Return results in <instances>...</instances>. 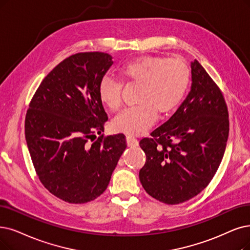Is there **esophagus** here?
<instances>
[{
  "label": "esophagus",
  "mask_w": 250,
  "mask_h": 250,
  "mask_svg": "<svg viewBox=\"0 0 250 250\" xmlns=\"http://www.w3.org/2000/svg\"><path fill=\"white\" fill-rule=\"evenodd\" d=\"M126 143H127V146H130V147H132V146L134 147V146H138V141L132 136H127L126 137Z\"/></svg>",
  "instance_id": "esophagus-1"
}]
</instances>
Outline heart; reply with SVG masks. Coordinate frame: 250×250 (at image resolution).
I'll list each match as a JSON object with an SVG mask.
<instances>
[{
    "label": "heart",
    "mask_w": 250,
    "mask_h": 250,
    "mask_svg": "<svg viewBox=\"0 0 250 250\" xmlns=\"http://www.w3.org/2000/svg\"><path fill=\"white\" fill-rule=\"evenodd\" d=\"M127 82L139 85L136 103L119 114L112 122L115 132L141 135L156 122L158 113H170L182 103L189 84V69L181 58L143 56L121 67ZM98 97L109 111H117L122 104V82L104 76L98 85Z\"/></svg>",
    "instance_id": "obj_1"
}]
</instances>
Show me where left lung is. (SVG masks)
Segmentation results:
<instances>
[{
    "label": "left lung",
    "instance_id": "obj_1",
    "mask_svg": "<svg viewBox=\"0 0 250 250\" xmlns=\"http://www.w3.org/2000/svg\"><path fill=\"white\" fill-rule=\"evenodd\" d=\"M185 101L139 146L146 161L139 170L146 192L166 204L189 200L207 187L222 162L229 136L224 96L198 61Z\"/></svg>",
    "mask_w": 250,
    "mask_h": 250
}]
</instances>
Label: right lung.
<instances>
[{
    "instance_id": "1",
    "label": "right lung",
    "mask_w": 250,
    "mask_h": 250,
    "mask_svg": "<svg viewBox=\"0 0 250 250\" xmlns=\"http://www.w3.org/2000/svg\"><path fill=\"white\" fill-rule=\"evenodd\" d=\"M112 59L103 52L69 56L44 78L27 109L25 141L36 172L50 193L68 203L101 196L127 146L123 134L87 144L107 121L98 85Z\"/></svg>"
}]
</instances>
